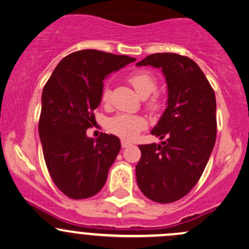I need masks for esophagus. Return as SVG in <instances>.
Listing matches in <instances>:
<instances>
[{
  "label": "esophagus",
  "mask_w": 249,
  "mask_h": 249,
  "mask_svg": "<svg viewBox=\"0 0 249 249\" xmlns=\"http://www.w3.org/2000/svg\"><path fill=\"white\" fill-rule=\"evenodd\" d=\"M121 145H122V148H128V146L131 145V142H129V141L122 140L121 141Z\"/></svg>",
  "instance_id": "34e87169"
}]
</instances>
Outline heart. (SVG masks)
Returning <instances> with one entry per match:
<instances>
[{"label":"heart","instance_id":"b5f03b06","mask_svg":"<svg viewBox=\"0 0 249 249\" xmlns=\"http://www.w3.org/2000/svg\"><path fill=\"white\" fill-rule=\"evenodd\" d=\"M129 82L141 98H148L157 89L155 76L148 71L134 72L129 77ZM101 99L104 103H108L110 99L109 88H104ZM146 106L150 110H157L160 107V101L155 96L148 101ZM145 127L146 122L143 118L125 114L116 115L107 122V129L124 140H134Z\"/></svg>","mask_w":249,"mask_h":249}]
</instances>
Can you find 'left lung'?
<instances>
[{"label": "left lung", "mask_w": 249, "mask_h": 249, "mask_svg": "<svg viewBox=\"0 0 249 249\" xmlns=\"http://www.w3.org/2000/svg\"><path fill=\"white\" fill-rule=\"evenodd\" d=\"M136 66L160 68L167 85V107L151 130L161 142L139 146L137 185L152 201L171 203L188 194L207 166L216 142V97L187 56L156 53Z\"/></svg>", "instance_id": "1"}]
</instances>
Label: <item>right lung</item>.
I'll list each match as a JSON object with an SVG mask.
<instances>
[{
  "label": "right lung",
  "mask_w": 249,
  "mask_h": 249,
  "mask_svg": "<svg viewBox=\"0 0 249 249\" xmlns=\"http://www.w3.org/2000/svg\"><path fill=\"white\" fill-rule=\"evenodd\" d=\"M135 57L96 50L63 57L46 83L41 97L39 136L52 179L70 198L96 195L121 149L114 135L87 136L93 110L100 105L104 79Z\"/></svg>",
  "instance_id": "right-lung-1"
}]
</instances>
